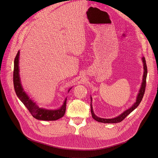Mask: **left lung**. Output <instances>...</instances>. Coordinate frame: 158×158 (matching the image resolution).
<instances>
[{
  "label": "left lung",
  "mask_w": 158,
  "mask_h": 158,
  "mask_svg": "<svg viewBox=\"0 0 158 158\" xmlns=\"http://www.w3.org/2000/svg\"><path fill=\"white\" fill-rule=\"evenodd\" d=\"M142 60L143 62V69H144V72H143V82L142 84V86L140 88L139 92L138 93L137 99H136V102L129 109L125 111L123 113H122L120 115H119L118 117L114 118H109V119H106V118H101L97 117V116L94 114V111H93V107L92 106V104H90L91 106V113H92V118L95 120L96 121L98 122H102V123H118L122 122L123 119H125V118L127 117V115H129L132 111L135 110L136 107L139 106L140 104L141 101H142V98L143 97L144 94H145V87H146V79H147V64H146V61H145V57H142ZM91 101H92V98H91Z\"/></svg>",
  "instance_id": "obj_1"
}]
</instances>
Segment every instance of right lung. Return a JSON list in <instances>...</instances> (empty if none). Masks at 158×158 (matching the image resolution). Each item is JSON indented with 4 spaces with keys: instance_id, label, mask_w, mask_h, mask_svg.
I'll return each instance as SVG.
<instances>
[{
    "instance_id": "obj_1",
    "label": "right lung",
    "mask_w": 158,
    "mask_h": 158,
    "mask_svg": "<svg viewBox=\"0 0 158 158\" xmlns=\"http://www.w3.org/2000/svg\"><path fill=\"white\" fill-rule=\"evenodd\" d=\"M19 51L16 54L14 61V70H13V85L16 95L19 98L24 106L27 107L30 113L34 118L40 120H56L63 117L66 111V98L64 102L63 105L59 110H49L39 107L35 102H33L29 98L28 95L26 94L22 88L20 76H19ZM70 89L69 90V92Z\"/></svg>"
}]
</instances>
